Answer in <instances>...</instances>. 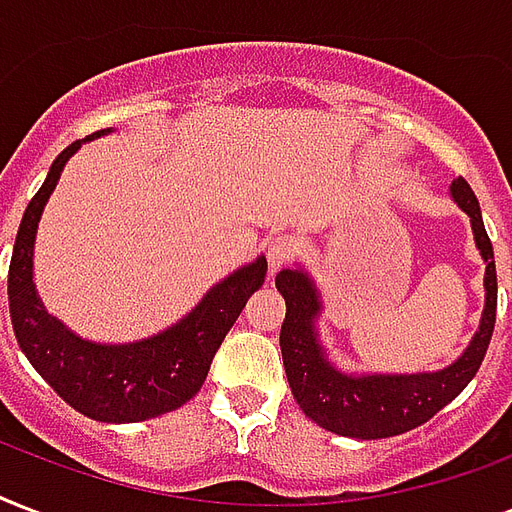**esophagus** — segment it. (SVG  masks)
I'll return each instance as SVG.
<instances>
[{"label": "esophagus", "instance_id": "34e87169", "mask_svg": "<svg viewBox=\"0 0 512 512\" xmlns=\"http://www.w3.org/2000/svg\"><path fill=\"white\" fill-rule=\"evenodd\" d=\"M298 252V241L292 239V236H276V239L268 241V247H265V257H268V268L273 271H279L287 260H292Z\"/></svg>", "mask_w": 512, "mask_h": 512}]
</instances>
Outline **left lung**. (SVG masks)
<instances>
[{
  "mask_svg": "<svg viewBox=\"0 0 512 512\" xmlns=\"http://www.w3.org/2000/svg\"><path fill=\"white\" fill-rule=\"evenodd\" d=\"M454 204L470 217L475 247L481 252L483 273L481 325L473 341L451 365L424 373H349L330 360L319 338L317 319L322 317V292L303 265L276 273V290L287 303L279 346L284 370L300 411L319 427L343 438L378 440L403 435L421 427L440 408H446L481 368L497 319V268L489 233L483 228L481 206L473 187L462 177L451 182Z\"/></svg>",
  "mask_w": 512,
  "mask_h": 512,
  "instance_id": "1",
  "label": "left lung"
}]
</instances>
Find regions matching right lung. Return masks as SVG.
Returning <instances> with one entry per match:
<instances>
[{
    "label": "right lung",
    "instance_id": "obj_1",
    "mask_svg": "<svg viewBox=\"0 0 512 512\" xmlns=\"http://www.w3.org/2000/svg\"><path fill=\"white\" fill-rule=\"evenodd\" d=\"M112 128L69 144L50 166L48 177L23 212L15 236L7 298L15 338L39 376L74 411L107 424H134L177 411L204 386L214 351L247 306L249 295L265 282L268 263L260 255L228 273L198 300L193 311L161 333L134 343H96L80 338L58 317L48 314L34 284V241L39 217L56 190L61 171L85 142Z\"/></svg>",
    "mask_w": 512,
    "mask_h": 512
}]
</instances>
